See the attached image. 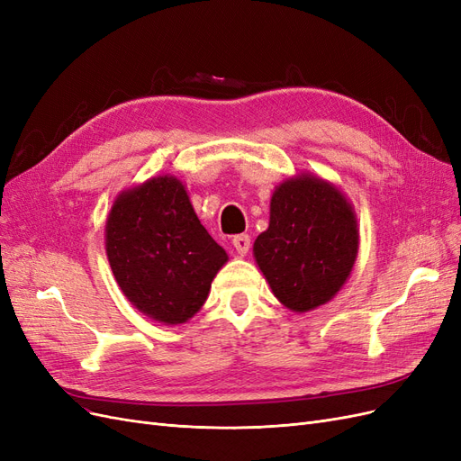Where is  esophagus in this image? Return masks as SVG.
<instances>
[{
  "label": "esophagus",
  "instance_id": "esophagus-1",
  "mask_svg": "<svg viewBox=\"0 0 461 461\" xmlns=\"http://www.w3.org/2000/svg\"><path fill=\"white\" fill-rule=\"evenodd\" d=\"M232 246L236 249L238 256H246L249 249V236L248 234H238L232 238Z\"/></svg>",
  "mask_w": 461,
  "mask_h": 461
}]
</instances>
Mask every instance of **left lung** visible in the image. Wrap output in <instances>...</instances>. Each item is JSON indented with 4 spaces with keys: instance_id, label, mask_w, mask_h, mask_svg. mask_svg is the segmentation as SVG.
Segmentation results:
<instances>
[{
    "instance_id": "left-lung-1",
    "label": "left lung",
    "mask_w": 461,
    "mask_h": 461,
    "mask_svg": "<svg viewBox=\"0 0 461 461\" xmlns=\"http://www.w3.org/2000/svg\"><path fill=\"white\" fill-rule=\"evenodd\" d=\"M357 253V215L336 185L301 173L275 188L271 221L253 258L284 307L307 312L328 303L351 275Z\"/></svg>"
}]
</instances>
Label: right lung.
<instances>
[{"label": "right lung", "mask_w": 461, "mask_h": 461, "mask_svg": "<svg viewBox=\"0 0 461 461\" xmlns=\"http://www.w3.org/2000/svg\"><path fill=\"white\" fill-rule=\"evenodd\" d=\"M104 244L123 295L167 326L193 319L229 259L171 176L123 190L108 213Z\"/></svg>", "instance_id": "obj_1"}]
</instances>
